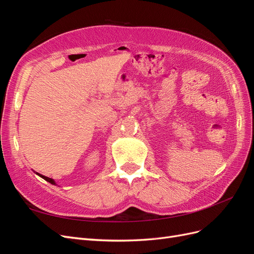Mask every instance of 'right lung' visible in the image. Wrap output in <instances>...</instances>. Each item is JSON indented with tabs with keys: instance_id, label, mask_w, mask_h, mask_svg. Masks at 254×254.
<instances>
[{
	"instance_id": "add662e5",
	"label": "right lung",
	"mask_w": 254,
	"mask_h": 254,
	"mask_svg": "<svg viewBox=\"0 0 254 254\" xmlns=\"http://www.w3.org/2000/svg\"><path fill=\"white\" fill-rule=\"evenodd\" d=\"M36 173V172H35ZM38 176H40L41 178H43L45 181H48V182H50L51 184H54V186H56V182H55V180L54 179H52V178H49V177H45V176H43V175H40L39 173H36Z\"/></svg>"
}]
</instances>
